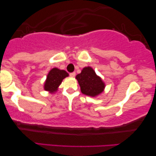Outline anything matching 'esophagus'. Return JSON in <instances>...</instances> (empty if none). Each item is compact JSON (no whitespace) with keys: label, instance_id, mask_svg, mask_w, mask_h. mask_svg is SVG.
<instances>
[{"label":"esophagus","instance_id":"1","mask_svg":"<svg viewBox=\"0 0 156 156\" xmlns=\"http://www.w3.org/2000/svg\"><path fill=\"white\" fill-rule=\"evenodd\" d=\"M75 75H76L75 72H72V73L69 74V76H71V77H74V76H75Z\"/></svg>","mask_w":156,"mask_h":156}]
</instances>
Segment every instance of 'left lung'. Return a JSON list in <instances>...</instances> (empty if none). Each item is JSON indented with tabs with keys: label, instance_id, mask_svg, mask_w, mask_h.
Masks as SVG:
<instances>
[{
	"label": "left lung",
	"instance_id": "obj_1",
	"mask_svg": "<svg viewBox=\"0 0 156 156\" xmlns=\"http://www.w3.org/2000/svg\"><path fill=\"white\" fill-rule=\"evenodd\" d=\"M82 94L95 97L104 91L105 84L101 78L97 75L91 67L83 68L80 74L76 76Z\"/></svg>",
	"mask_w": 156,
	"mask_h": 156
}]
</instances>
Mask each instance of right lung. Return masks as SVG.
Masks as SVG:
<instances>
[{
	"label": "right lung",
	"mask_w": 156,
	"mask_h": 156,
	"mask_svg": "<svg viewBox=\"0 0 156 156\" xmlns=\"http://www.w3.org/2000/svg\"><path fill=\"white\" fill-rule=\"evenodd\" d=\"M69 76L65 70L53 68L49 72L44 84V89L50 93L56 92L62 80Z\"/></svg>",
	"instance_id": "right-lung-1"
}]
</instances>
